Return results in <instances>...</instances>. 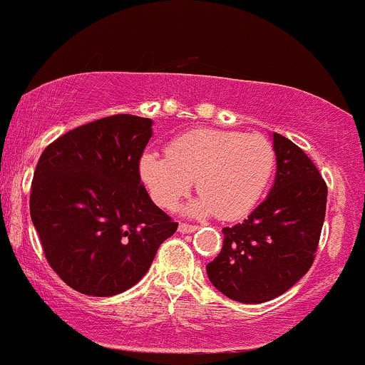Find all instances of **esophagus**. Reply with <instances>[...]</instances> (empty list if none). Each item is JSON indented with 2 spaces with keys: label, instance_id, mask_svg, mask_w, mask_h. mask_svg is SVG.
<instances>
[{
  "label": "esophagus",
  "instance_id": "1",
  "mask_svg": "<svg viewBox=\"0 0 365 365\" xmlns=\"http://www.w3.org/2000/svg\"><path fill=\"white\" fill-rule=\"evenodd\" d=\"M195 230H197V227L189 225V223H180L178 225L180 234H192V232H195Z\"/></svg>",
  "mask_w": 365,
  "mask_h": 365
}]
</instances>
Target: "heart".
Masks as SVG:
<instances>
[{"label": "heart", "mask_w": 365, "mask_h": 365, "mask_svg": "<svg viewBox=\"0 0 365 365\" xmlns=\"http://www.w3.org/2000/svg\"><path fill=\"white\" fill-rule=\"evenodd\" d=\"M274 170L270 140L215 128L189 131L171 143L168 154L147 152L140 161L143 182L159 206L173 207L195 180L201 197L187 211L220 220H239L250 213L265 194Z\"/></svg>", "instance_id": "heart-1"}]
</instances>
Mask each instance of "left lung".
<instances>
[{"instance_id":"1","label":"left lung","mask_w":365,"mask_h":365,"mask_svg":"<svg viewBox=\"0 0 365 365\" xmlns=\"http://www.w3.org/2000/svg\"><path fill=\"white\" fill-rule=\"evenodd\" d=\"M277 173L270 194L234 227L223 228V247L206 265L211 284L234 302L263 303L293 287L315 259L327 185L296 143L274 133Z\"/></svg>"}]
</instances>
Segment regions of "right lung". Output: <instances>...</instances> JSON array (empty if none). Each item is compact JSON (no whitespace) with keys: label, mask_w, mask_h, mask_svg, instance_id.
Instances as JSON below:
<instances>
[{"label":"right lung","mask_w":365,"mask_h":365,"mask_svg":"<svg viewBox=\"0 0 365 365\" xmlns=\"http://www.w3.org/2000/svg\"><path fill=\"white\" fill-rule=\"evenodd\" d=\"M150 137V119L115 114L67 131L39 158L31 220L50 267L78 293L130 289L176 232L140 182Z\"/></svg>","instance_id":"obj_1"}]
</instances>
